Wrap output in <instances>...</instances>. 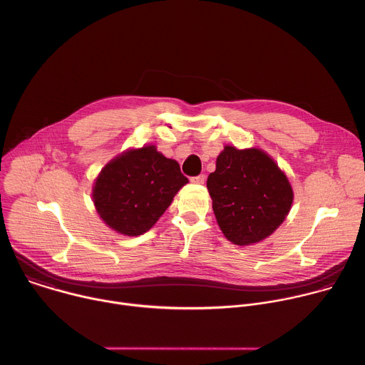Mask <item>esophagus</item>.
Masks as SVG:
<instances>
[{
    "label": "esophagus",
    "mask_w": 365,
    "mask_h": 365,
    "mask_svg": "<svg viewBox=\"0 0 365 365\" xmlns=\"http://www.w3.org/2000/svg\"><path fill=\"white\" fill-rule=\"evenodd\" d=\"M190 182H192V183H196V185H202V183L205 182V176H203V175L193 176V178H190Z\"/></svg>",
    "instance_id": "1"
}]
</instances>
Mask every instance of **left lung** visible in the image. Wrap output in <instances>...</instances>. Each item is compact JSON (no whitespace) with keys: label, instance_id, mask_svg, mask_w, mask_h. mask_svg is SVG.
I'll list each match as a JSON object with an SVG mask.
<instances>
[{"label":"left lung","instance_id":"obj_1","mask_svg":"<svg viewBox=\"0 0 365 365\" xmlns=\"http://www.w3.org/2000/svg\"><path fill=\"white\" fill-rule=\"evenodd\" d=\"M206 187L220 228L237 245L259 242L273 234L293 202L286 175L258 148L227 145Z\"/></svg>","mask_w":365,"mask_h":365}]
</instances>
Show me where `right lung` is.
<instances>
[{
	"label": "right lung",
	"instance_id": "obj_1",
	"mask_svg": "<svg viewBox=\"0 0 365 365\" xmlns=\"http://www.w3.org/2000/svg\"><path fill=\"white\" fill-rule=\"evenodd\" d=\"M187 182L176 160L166 159L154 145H145L118 155L103 168L92 196L110 228L137 237L158 222Z\"/></svg>",
	"mask_w": 365,
	"mask_h": 365
}]
</instances>
